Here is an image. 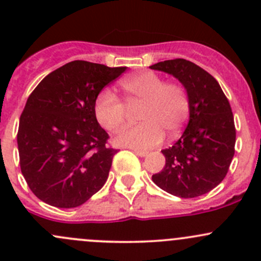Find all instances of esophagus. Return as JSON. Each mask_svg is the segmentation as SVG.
<instances>
[{
    "mask_svg": "<svg viewBox=\"0 0 261 261\" xmlns=\"http://www.w3.org/2000/svg\"><path fill=\"white\" fill-rule=\"evenodd\" d=\"M133 151L135 152L136 155H139V156H146V155H147V151H146V150L138 149V147H133Z\"/></svg>",
    "mask_w": 261,
    "mask_h": 261,
    "instance_id": "1",
    "label": "esophagus"
}]
</instances>
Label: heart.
Returning <instances> with one entry per match:
<instances>
[{"instance_id": "b5f03b06", "label": "heart", "mask_w": 261, "mask_h": 261, "mask_svg": "<svg viewBox=\"0 0 261 261\" xmlns=\"http://www.w3.org/2000/svg\"><path fill=\"white\" fill-rule=\"evenodd\" d=\"M120 87L128 108L110 89L102 91L94 105L97 120L111 133H118L125 126L128 109L141 107L139 120L143 123L123 130L117 138L120 145L151 147L163 140L164 133L175 136L184 127L191 99L181 84L167 83L156 73L143 72L121 81Z\"/></svg>"}]
</instances>
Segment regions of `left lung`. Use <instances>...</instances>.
<instances>
[{"mask_svg":"<svg viewBox=\"0 0 261 261\" xmlns=\"http://www.w3.org/2000/svg\"><path fill=\"white\" fill-rule=\"evenodd\" d=\"M150 68L174 75L191 99L183 135L169 149L162 150L165 167L152 175V181L180 198L208 193L226 177L235 154L236 128L230 102L218 82L189 60H164Z\"/></svg>","mask_w":261,"mask_h":261,"instance_id":"obj_1","label":"left lung"}]
</instances>
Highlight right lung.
<instances>
[{
    "label": "right lung",
    "mask_w": 261,
    "mask_h": 261,
    "mask_svg": "<svg viewBox=\"0 0 261 261\" xmlns=\"http://www.w3.org/2000/svg\"><path fill=\"white\" fill-rule=\"evenodd\" d=\"M126 67L74 60L46 75L20 116V168L29 188L50 206L73 208L106 183L117 150L97 122L99 92Z\"/></svg>",
    "instance_id": "right-lung-1"
}]
</instances>
